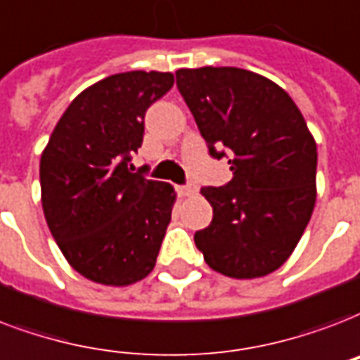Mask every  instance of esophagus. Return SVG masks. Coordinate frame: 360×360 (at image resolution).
<instances>
[{
    "label": "esophagus",
    "instance_id": "34e87169",
    "mask_svg": "<svg viewBox=\"0 0 360 360\" xmlns=\"http://www.w3.org/2000/svg\"><path fill=\"white\" fill-rule=\"evenodd\" d=\"M196 192H198V186L192 185V183H188V185H185V186H179L181 196H194Z\"/></svg>",
    "mask_w": 360,
    "mask_h": 360
}]
</instances>
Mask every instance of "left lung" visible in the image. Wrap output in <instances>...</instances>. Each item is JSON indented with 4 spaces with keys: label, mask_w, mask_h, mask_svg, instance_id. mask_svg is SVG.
Instances as JSON below:
<instances>
[{
    "label": "left lung",
    "mask_w": 360,
    "mask_h": 360,
    "mask_svg": "<svg viewBox=\"0 0 360 360\" xmlns=\"http://www.w3.org/2000/svg\"><path fill=\"white\" fill-rule=\"evenodd\" d=\"M175 77L210 153L229 150L232 172L229 185L202 186L213 221L194 243L223 276H268L292 255L314 213V136L292 98L259 73L207 65Z\"/></svg>",
    "instance_id": "1"
}]
</instances>
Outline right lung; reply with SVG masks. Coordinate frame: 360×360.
Wrapping results in <instances>:
<instances>
[{
	"instance_id": "right-lung-1",
	"label": "right lung",
	"mask_w": 360,
	"mask_h": 360,
	"mask_svg": "<svg viewBox=\"0 0 360 360\" xmlns=\"http://www.w3.org/2000/svg\"><path fill=\"white\" fill-rule=\"evenodd\" d=\"M174 86L162 71L109 75L84 89L54 126L39 162L41 204L70 266L100 285L147 278L175 191L128 168L143 143L147 109Z\"/></svg>"
}]
</instances>
